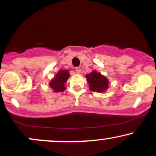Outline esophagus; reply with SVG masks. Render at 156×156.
I'll return each mask as SVG.
<instances>
[{
    "label": "esophagus",
    "instance_id": "34e87169",
    "mask_svg": "<svg viewBox=\"0 0 156 156\" xmlns=\"http://www.w3.org/2000/svg\"><path fill=\"white\" fill-rule=\"evenodd\" d=\"M76 73H78V74H80V72H81V69H80V67H77L76 69Z\"/></svg>",
    "mask_w": 156,
    "mask_h": 156
}]
</instances>
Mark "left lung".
I'll return each mask as SVG.
<instances>
[{
    "label": "left lung",
    "mask_w": 156,
    "mask_h": 156,
    "mask_svg": "<svg viewBox=\"0 0 156 156\" xmlns=\"http://www.w3.org/2000/svg\"><path fill=\"white\" fill-rule=\"evenodd\" d=\"M86 78L89 85V89L92 92H104L108 88L109 80L108 78L96 70H93L89 74L86 75Z\"/></svg>",
    "instance_id": "1"
}]
</instances>
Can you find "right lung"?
<instances>
[{
	"label": "right lung",
	"instance_id": "obj_1",
	"mask_svg": "<svg viewBox=\"0 0 156 156\" xmlns=\"http://www.w3.org/2000/svg\"><path fill=\"white\" fill-rule=\"evenodd\" d=\"M69 69H61L55 74L49 83L50 87L54 92H62L66 89L65 83L69 78Z\"/></svg>",
	"mask_w": 156,
	"mask_h": 156
}]
</instances>
